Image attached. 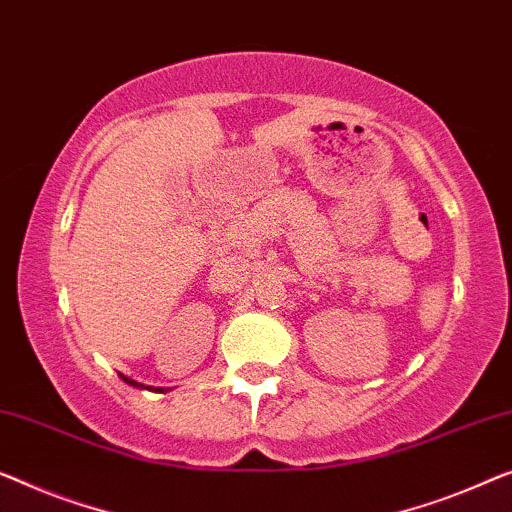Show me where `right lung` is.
Wrapping results in <instances>:
<instances>
[{
    "mask_svg": "<svg viewBox=\"0 0 512 512\" xmlns=\"http://www.w3.org/2000/svg\"><path fill=\"white\" fill-rule=\"evenodd\" d=\"M121 379L126 381L128 386H135V388H149V391H156V393H163L165 388H151V386H144V384H140V381H135V379H131V377H126V375H119Z\"/></svg>",
    "mask_w": 512,
    "mask_h": 512,
    "instance_id": "obj_1",
    "label": "right lung"
}]
</instances>
